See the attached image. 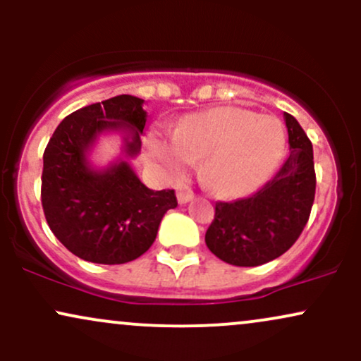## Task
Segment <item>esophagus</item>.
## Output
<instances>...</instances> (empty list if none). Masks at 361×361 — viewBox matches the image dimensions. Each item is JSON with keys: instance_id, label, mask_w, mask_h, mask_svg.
I'll return each instance as SVG.
<instances>
[{"instance_id": "obj_1", "label": "esophagus", "mask_w": 361, "mask_h": 361, "mask_svg": "<svg viewBox=\"0 0 361 361\" xmlns=\"http://www.w3.org/2000/svg\"><path fill=\"white\" fill-rule=\"evenodd\" d=\"M192 198L193 193L190 192V190H180V192H178V202H180V204H188Z\"/></svg>"}]
</instances>
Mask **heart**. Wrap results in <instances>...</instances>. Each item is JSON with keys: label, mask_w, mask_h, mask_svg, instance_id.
Masks as SVG:
<instances>
[{"label": "heart", "mask_w": 361, "mask_h": 361, "mask_svg": "<svg viewBox=\"0 0 361 361\" xmlns=\"http://www.w3.org/2000/svg\"><path fill=\"white\" fill-rule=\"evenodd\" d=\"M285 128L275 117L241 106H217L181 118L175 135L152 132L147 157L166 176L200 159L204 183L221 197H239L263 183L285 151Z\"/></svg>", "instance_id": "b5f03b06"}]
</instances>
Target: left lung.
Masks as SVG:
<instances>
[{
    "instance_id": "8db88e82",
    "label": "left lung",
    "mask_w": 361,
    "mask_h": 361,
    "mask_svg": "<svg viewBox=\"0 0 361 361\" xmlns=\"http://www.w3.org/2000/svg\"><path fill=\"white\" fill-rule=\"evenodd\" d=\"M285 123L290 151L279 173L251 197L215 204L207 247L234 267H259L279 258L309 221L316 197L312 142L290 114Z\"/></svg>"
}]
</instances>
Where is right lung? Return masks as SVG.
Here are the masks:
<instances>
[{
    "label": "right lung",
    "instance_id": "add662e5",
    "mask_svg": "<svg viewBox=\"0 0 361 361\" xmlns=\"http://www.w3.org/2000/svg\"><path fill=\"white\" fill-rule=\"evenodd\" d=\"M144 100L118 94L82 106L54 130L44 151L42 209L59 241L78 258L122 264L154 243L163 215L178 205L175 190L147 188L127 161L93 169L86 152L105 130H127L126 154L140 151Z\"/></svg>",
    "mask_w": 361,
    "mask_h": 361
}]
</instances>
